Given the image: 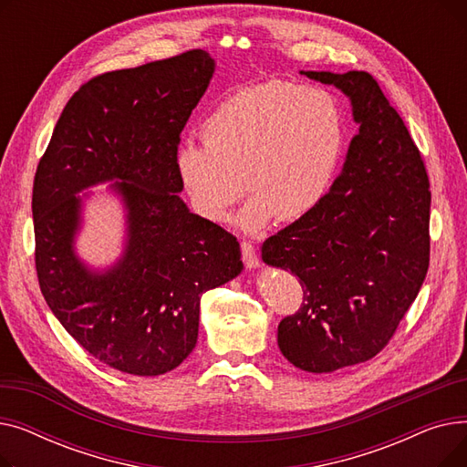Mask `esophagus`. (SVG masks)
Masks as SVG:
<instances>
[{"label": "esophagus", "instance_id": "obj_1", "mask_svg": "<svg viewBox=\"0 0 467 467\" xmlns=\"http://www.w3.org/2000/svg\"><path fill=\"white\" fill-rule=\"evenodd\" d=\"M240 250H242V261H244V265H246L248 268L259 266V257H257V252H255L252 242L244 240V242L240 244Z\"/></svg>", "mask_w": 467, "mask_h": 467}]
</instances>
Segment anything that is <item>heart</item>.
<instances>
[{
    "label": "heart",
    "mask_w": 467,
    "mask_h": 467,
    "mask_svg": "<svg viewBox=\"0 0 467 467\" xmlns=\"http://www.w3.org/2000/svg\"><path fill=\"white\" fill-rule=\"evenodd\" d=\"M202 140L176 153L192 212L223 223L246 185L238 223L259 231L322 202L347 151V115L324 87L266 81L225 96L204 119Z\"/></svg>",
    "instance_id": "obj_1"
}]
</instances>
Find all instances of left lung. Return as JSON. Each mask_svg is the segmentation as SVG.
<instances>
[{"mask_svg":"<svg viewBox=\"0 0 467 467\" xmlns=\"http://www.w3.org/2000/svg\"><path fill=\"white\" fill-rule=\"evenodd\" d=\"M352 100L359 132L331 191L263 242L266 265L301 280L303 305L278 326L285 359L331 373L375 358L430 266V180L403 119L367 71H303Z\"/></svg>","mask_w":467,"mask_h":467,"instance_id":"8db88e82","label":"left lung"}]
</instances>
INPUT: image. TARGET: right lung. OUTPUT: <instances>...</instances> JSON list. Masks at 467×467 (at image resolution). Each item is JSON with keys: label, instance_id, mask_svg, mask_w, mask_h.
Here are the masks:
<instances>
[{"label": "right lung", "instance_id": "right-lung-1", "mask_svg": "<svg viewBox=\"0 0 467 467\" xmlns=\"http://www.w3.org/2000/svg\"><path fill=\"white\" fill-rule=\"evenodd\" d=\"M206 51L96 76L69 98L39 159L34 194L36 271L64 329L122 373H168L192 352L201 296L242 271L240 244L191 213L176 153L213 73ZM115 179L128 206L119 263L90 274L72 254L83 188Z\"/></svg>", "mask_w": 467, "mask_h": 467}]
</instances>
